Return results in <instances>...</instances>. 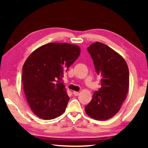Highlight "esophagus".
<instances>
[{
    "instance_id": "esophagus-1",
    "label": "esophagus",
    "mask_w": 148,
    "mask_h": 148,
    "mask_svg": "<svg viewBox=\"0 0 148 148\" xmlns=\"http://www.w3.org/2000/svg\"><path fill=\"white\" fill-rule=\"evenodd\" d=\"M73 94L74 96H78V95L79 94L78 92H75V91H73Z\"/></svg>"
}]
</instances>
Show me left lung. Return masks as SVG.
<instances>
[{
  "instance_id": "1",
  "label": "left lung",
  "mask_w": 148,
  "mask_h": 148,
  "mask_svg": "<svg viewBox=\"0 0 148 148\" xmlns=\"http://www.w3.org/2000/svg\"><path fill=\"white\" fill-rule=\"evenodd\" d=\"M101 88L85 107L87 114L96 120L110 119L120 110L128 92L129 72L122 56L106 44L96 42L88 47Z\"/></svg>"
}]
</instances>
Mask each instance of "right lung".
<instances>
[{
	"label": "right lung",
	"instance_id": "right-lung-1",
	"mask_svg": "<svg viewBox=\"0 0 148 148\" xmlns=\"http://www.w3.org/2000/svg\"><path fill=\"white\" fill-rule=\"evenodd\" d=\"M80 52L77 45L49 43L27 58L22 73L24 93L30 108L39 118L50 120L64 112L69 98L62 78Z\"/></svg>",
	"mask_w": 148,
	"mask_h": 148
}]
</instances>
